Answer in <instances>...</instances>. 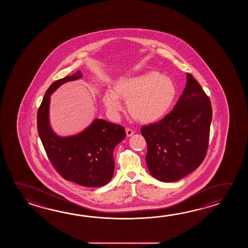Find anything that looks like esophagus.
<instances>
[{"label": "esophagus", "instance_id": "1", "mask_svg": "<svg viewBox=\"0 0 248 248\" xmlns=\"http://www.w3.org/2000/svg\"><path fill=\"white\" fill-rule=\"evenodd\" d=\"M126 137H130L135 134V132L133 131L132 129H130V128H126Z\"/></svg>", "mask_w": 248, "mask_h": 248}]
</instances>
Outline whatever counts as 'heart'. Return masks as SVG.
<instances>
[{"instance_id": "obj_1", "label": "heart", "mask_w": 248, "mask_h": 248, "mask_svg": "<svg viewBox=\"0 0 248 248\" xmlns=\"http://www.w3.org/2000/svg\"><path fill=\"white\" fill-rule=\"evenodd\" d=\"M176 96L173 79L157 71L122 77L106 90L103 103L111 116L122 110L121 99L126 101L129 114L137 122L149 124L160 121L169 112Z\"/></svg>"}]
</instances>
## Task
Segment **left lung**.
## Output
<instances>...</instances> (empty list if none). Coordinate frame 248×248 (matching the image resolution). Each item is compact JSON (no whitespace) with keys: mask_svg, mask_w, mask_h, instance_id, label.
<instances>
[{"mask_svg":"<svg viewBox=\"0 0 248 248\" xmlns=\"http://www.w3.org/2000/svg\"><path fill=\"white\" fill-rule=\"evenodd\" d=\"M212 106L200 83L187 74V83L173 111L159 122L143 126L150 174L175 182L200 167L208 147Z\"/></svg>","mask_w":248,"mask_h":248,"instance_id":"1","label":"left lung"}]
</instances>
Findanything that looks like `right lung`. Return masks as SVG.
Returning <instances> with one entry per match:
<instances>
[{
	"instance_id": "add662e5",
	"label": "right lung",
	"mask_w": 248,
	"mask_h": 248,
	"mask_svg": "<svg viewBox=\"0 0 248 248\" xmlns=\"http://www.w3.org/2000/svg\"><path fill=\"white\" fill-rule=\"evenodd\" d=\"M81 78L77 71L50 85L38 110V134L49 160L64 179L85 187H102L114 174L113 150L126 137L124 127L95 119L78 134L61 137L49 122L50 95L60 86Z\"/></svg>"
}]
</instances>
